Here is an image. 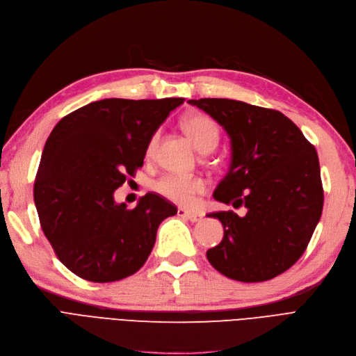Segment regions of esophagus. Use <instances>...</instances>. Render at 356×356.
Listing matches in <instances>:
<instances>
[{"mask_svg":"<svg viewBox=\"0 0 356 356\" xmlns=\"http://www.w3.org/2000/svg\"><path fill=\"white\" fill-rule=\"evenodd\" d=\"M178 216L181 218H186L191 222H197V220L202 219V216L199 213H194V212H188V211H184V209H178Z\"/></svg>","mask_w":356,"mask_h":356,"instance_id":"1","label":"esophagus"}]
</instances>
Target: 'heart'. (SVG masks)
<instances>
[{"mask_svg":"<svg viewBox=\"0 0 356 356\" xmlns=\"http://www.w3.org/2000/svg\"><path fill=\"white\" fill-rule=\"evenodd\" d=\"M184 131L200 153L212 152L219 141V128L216 122L206 115H191L184 120ZM159 141V132H154L145 147V156L152 157ZM153 188L162 197L181 206H193L197 194L206 190V184L199 177L166 174L159 178Z\"/></svg>","mask_w":356,"mask_h":356,"instance_id":"obj_1","label":"heart"}]
</instances>
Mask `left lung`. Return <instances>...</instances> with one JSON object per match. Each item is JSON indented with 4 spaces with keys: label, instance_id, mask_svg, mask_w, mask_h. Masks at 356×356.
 <instances>
[{
    "label": "left lung",
    "instance_id": "left-lung-1",
    "mask_svg": "<svg viewBox=\"0 0 356 356\" xmlns=\"http://www.w3.org/2000/svg\"><path fill=\"white\" fill-rule=\"evenodd\" d=\"M211 115L231 140V163L218 202L248 213L215 212L224 238L206 252L231 280L259 283L283 274L308 248L323 213L324 191L315 147L278 110L228 99L188 100Z\"/></svg>",
    "mask_w": 356,
    "mask_h": 356
}]
</instances>
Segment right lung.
I'll return each mask as SVG.
<instances>
[{
    "mask_svg": "<svg viewBox=\"0 0 356 356\" xmlns=\"http://www.w3.org/2000/svg\"><path fill=\"white\" fill-rule=\"evenodd\" d=\"M184 99L92 102L48 137L33 184L41 228L60 262L92 283H112L145 264L159 225L178 211L156 193L134 209L113 193L143 166L145 147Z\"/></svg>",
    "mask_w": 356,
    "mask_h": 356,
    "instance_id": "add662e5",
    "label": "right lung"
}]
</instances>
